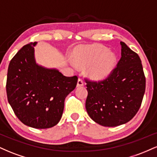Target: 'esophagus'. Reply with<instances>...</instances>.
Wrapping results in <instances>:
<instances>
[{
	"label": "esophagus",
	"instance_id": "1",
	"mask_svg": "<svg viewBox=\"0 0 157 157\" xmlns=\"http://www.w3.org/2000/svg\"><path fill=\"white\" fill-rule=\"evenodd\" d=\"M84 85V82H83V80H82V78H81V77H79V79H78V80H77V86H82Z\"/></svg>",
	"mask_w": 157,
	"mask_h": 157
}]
</instances>
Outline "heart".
<instances>
[{
	"mask_svg": "<svg viewBox=\"0 0 157 157\" xmlns=\"http://www.w3.org/2000/svg\"><path fill=\"white\" fill-rule=\"evenodd\" d=\"M75 63L82 67H90L91 77L101 80L108 77L116 66L117 58L113 52L102 45H91L79 48L74 53ZM73 66L76 65L71 61Z\"/></svg>",
	"mask_w": 157,
	"mask_h": 157,
	"instance_id": "b5f03b06",
	"label": "heart"
}]
</instances>
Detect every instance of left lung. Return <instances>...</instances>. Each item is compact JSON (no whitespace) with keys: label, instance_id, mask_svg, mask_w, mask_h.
<instances>
[{"label":"left lung","instance_id":"obj_1","mask_svg":"<svg viewBox=\"0 0 157 157\" xmlns=\"http://www.w3.org/2000/svg\"><path fill=\"white\" fill-rule=\"evenodd\" d=\"M121 58L111 73L101 80L86 78V109L94 122L115 127L129 122L141 106L145 77L140 57L124 42Z\"/></svg>","mask_w":157,"mask_h":157}]
</instances>
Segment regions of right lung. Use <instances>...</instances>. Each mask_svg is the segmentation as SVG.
I'll list each match as a JSON object with an SVG mask.
<instances>
[{
  "mask_svg": "<svg viewBox=\"0 0 157 157\" xmlns=\"http://www.w3.org/2000/svg\"><path fill=\"white\" fill-rule=\"evenodd\" d=\"M36 44L25 45L12 57L6 89L9 103L20 121L44 129L60 120L65 99L75 89L78 77H66L56 69L37 66L34 58Z\"/></svg>",
  "mask_w": 157,
  "mask_h": 157,
  "instance_id": "add662e5",
  "label": "right lung"
}]
</instances>
